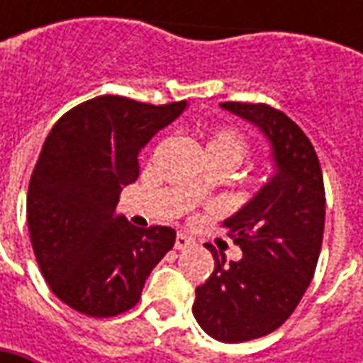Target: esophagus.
Returning a JSON list of instances; mask_svg holds the SVG:
<instances>
[{"label": "esophagus", "instance_id": "obj_1", "mask_svg": "<svg viewBox=\"0 0 363 363\" xmlns=\"http://www.w3.org/2000/svg\"><path fill=\"white\" fill-rule=\"evenodd\" d=\"M191 242H194V240H191L189 236H186V234H182V232H179V234L175 236V250H186Z\"/></svg>", "mask_w": 363, "mask_h": 363}]
</instances>
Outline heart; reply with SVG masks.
<instances>
[{"instance_id": "obj_1", "label": "heart", "mask_w": 363, "mask_h": 363, "mask_svg": "<svg viewBox=\"0 0 363 363\" xmlns=\"http://www.w3.org/2000/svg\"><path fill=\"white\" fill-rule=\"evenodd\" d=\"M206 153L210 161H222L226 165H230L232 169L238 167L250 153V145L246 141L242 133L232 129V127H218L210 133L208 143H206ZM206 191L203 182H196L189 194L191 196H200Z\"/></svg>"}]
</instances>
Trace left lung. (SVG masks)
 <instances>
[{"label":"left lung","instance_id":"obj_1","mask_svg":"<svg viewBox=\"0 0 363 363\" xmlns=\"http://www.w3.org/2000/svg\"><path fill=\"white\" fill-rule=\"evenodd\" d=\"M255 123L272 145L277 174L224 230L242 258L226 264L208 246L214 272L196 289L194 317L218 342L240 343L279 329L313 279L325 228L323 174L309 137L283 111L264 103H222Z\"/></svg>","mask_w":363,"mask_h":363}]
</instances>
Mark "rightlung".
Returning a JSON list of instances; mask_svg holds the SVG:
<instances>
[{
	"label": "right lung",
	"instance_id": "right-lung-1",
	"mask_svg": "<svg viewBox=\"0 0 363 363\" xmlns=\"http://www.w3.org/2000/svg\"><path fill=\"white\" fill-rule=\"evenodd\" d=\"M186 101L147 105L103 94L64 113L28 188V230L52 293L89 317L135 307L149 272L175 242L169 226L137 228L115 208L139 177V151Z\"/></svg>",
	"mask_w": 363,
	"mask_h": 363
}]
</instances>
